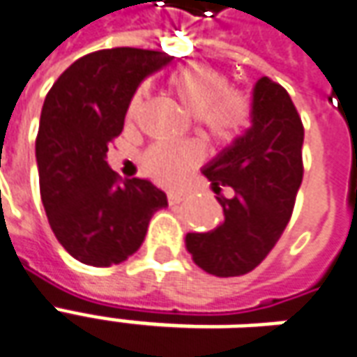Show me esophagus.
Wrapping results in <instances>:
<instances>
[{
	"label": "esophagus",
	"instance_id": "34e87169",
	"mask_svg": "<svg viewBox=\"0 0 357 357\" xmlns=\"http://www.w3.org/2000/svg\"><path fill=\"white\" fill-rule=\"evenodd\" d=\"M184 196H186L184 192H169V194H167V199H169L171 206H174V204H181L184 199Z\"/></svg>",
	"mask_w": 357,
	"mask_h": 357
}]
</instances>
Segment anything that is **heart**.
I'll use <instances>...</instances> for the list:
<instances>
[{
  "mask_svg": "<svg viewBox=\"0 0 357 357\" xmlns=\"http://www.w3.org/2000/svg\"><path fill=\"white\" fill-rule=\"evenodd\" d=\"M184 107L198 115L204 130L219 144L238 140L252 125V100L244 90L229 86L223 70L209 65H186L169 78ZM142 90L128 102L126 119H136L142 107ZM204 158L198 142H159L144 153L142 167L159 183H176Z\"/></svg>",
  "mask_w": 357,
  "mask_h": 357,
  "instance_id": "heart-1",
  "label": "heart"
}]
</instances>
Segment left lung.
I'll return each instance as SVG.
<instances>
[{
	"label": "left lung",
	"instance_id": "left-lung-1",
	"mask_svg": "<svg viewBox=\"0 0 357 357\" xmlns=\"http://www.w3.org/2000/svg\"><path fill=\"white\" fill-rule=\"evenodd\" d=\"M252 126L204 169L225 221L209 232H188L194 264L215 277H240L264 261L287 229L304 176V125L288 92L269 77L254 88ZM235 190L232 199L220 194Z\"/></svg>",
	"mask_w": 357,
	"mask_h": 357
}]
</instances>
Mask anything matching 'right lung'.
Masks as SVG:
<instances>
[{
  "label": "right lung",
  "mask_w": 357,
  "mask_h": 357,
  "mask_svg": "<svg viewBox=\"0 0 357 357\" xmlns=\"http://www.w3.org/2000/svg\"><path fill=\"white\" fill-rule=\"evenodd\" d=\"M173 61L138 47L88 53L45 96L36 136L40 196L55 238L93 267L121 264L142 246L151 215L167 206L150 181L111 171L105 153L123 132L144 78Z\"/></svg>",
  "instance_id": "obj_1"
}]
</instances>
